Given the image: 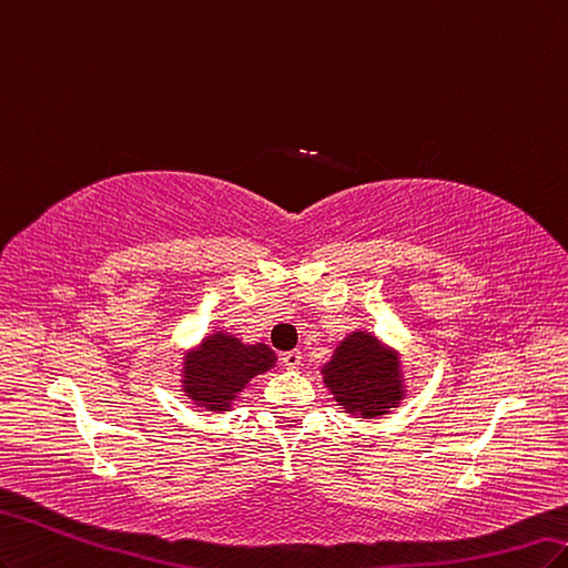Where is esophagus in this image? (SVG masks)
Wrapping results in <instances>:
<instances>
[{
	"mask_svg": "<svg viewBox=\"0 0 568 568\" xmlns=\"http://www.w3.org/2000/svg\"><path fill=\"white\" fill-rule=\"evenodd\" d=\"M281 358H283L285 368H290V371H297L302 365V354L300 352H285Z\"/></svg>",
	"mask_w": 568,
	"mask_h": 568,
	"instance_id": "1",
	"label": "esophagus"
}]
</instances>
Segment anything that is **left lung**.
Here are the masks:
<instances>
[{
  "label": "left lung",
  "mask_w": 568,
  "mask_h": 568,
  "mask_svg": "<svg viewBox=\"0 0 568 568\" xmlns=\"http://www.w3.org/2000/svg\"><path fill=\"white\" fill-rule=\"evenodd\" d=\"M321 375L335 404L349 417L389 415L406 398L400 354L365 327L339 339Z\"/></svg>",
  "instance_id": "1"
}]
</instances>
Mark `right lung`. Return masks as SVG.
Wrapping results in <instances>:
<instances>
[{
	"label": "right lung",
	"instance_id": "1",
	"mask_svg": "<svg viewBox=\"0 0 568 568\" xmlns=\"http://www.w3.org/2000/svg\"><path fill=\"white\" fill-rule=\"evenodd\" d=\"M276 361L268 344H250L222 327H214L200 344L186 349L181 363V392L197 408L229 413L250 379L268 373Z\"/></svg>",
	"mask_w": 568,
	"mask_h": 568
}]
</instances>
